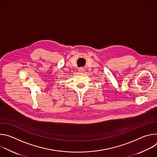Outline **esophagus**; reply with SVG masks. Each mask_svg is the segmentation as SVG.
<instances>
[{
	"label": "esophagus",
	"mask_w": 157,
	"mask_h": 157,
	"mask_svg": "<svg viewBox=\"0 0 157 157\" xmlns=\"http://www.w3.org/2000/svg\"><path fill=\"white\" fill-rule=\"evenodd\" d=\"M78 71H79V73H83L84 71V69L82 68H79Z\"/></svg>",
	"instance_id": "obj_1"
}]
</instances>
